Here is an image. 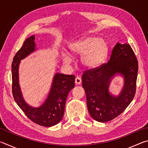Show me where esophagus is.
I'll return each instance as SVG.
<instances>
[{
    "label": "esophagus",
    "mask_w": 148,
    "mask_h": 148,
    "mask_svg": "<svg viewBox=\"0 0 148 148\" xmlns=\"http://www.w3.org/2000/svg\"><path fill=\"white\" fill-rule=\"evenodd\" d=\"M75 83L76 84H81L82 83V79L79 77H76V79H75Z\"/></svg>",
    "instance_id": "34e87169"
}]
</instances>
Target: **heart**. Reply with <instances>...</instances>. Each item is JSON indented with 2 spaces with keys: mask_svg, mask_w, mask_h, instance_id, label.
Segmentation results:
<instances>
[{
  "mask_svg": "<svg viewBox=\"0 0 148 148\" xmlns=\"http://www.w3.org/2000/svg\"><path fill=\"white\" fill-rule=\"evenodd\" d=\"M72 53L82 55V62L89 69H95L101 65L106 59L108 47L106 42L99 37H85L74 42L70 46ZM66 62L71 61V57L64 56Z\"/></svg>",
  "mask_w": 148,
  "mask_h": 148,
  "instance_id": "heart-1",
  "label": "heart"
}]
</instances>
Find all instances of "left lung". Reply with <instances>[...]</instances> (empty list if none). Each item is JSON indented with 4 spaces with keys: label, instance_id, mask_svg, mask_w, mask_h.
<instances>
[{
    "label": "left lung",
    "instance_id": "1",
    "mask_svg": "<svg viewBox=\"0 0 148 148\" xmlns=\"http://www.w3.org/2000/svg\"><path fill=\"white\" fill-rule=\"evenodd\" d=\"M138 70V60L131 46L117 43L106 63L84 72L82 86L86 94L87 109L92 118L107 122L125 111L136 93ZM117 73L124 75L125 85L121 94L114 97L109 93L108 87L111 77Z\"/></svg>",
    "mask_w": 148,
    "mask_h": 148
}]
</instances>
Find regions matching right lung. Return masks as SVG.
<instances>
[{
    "instance_id": "right-lung-1",
    "label": "right lung",
    "mask_w": 148,
    "mask_h": 148,
    "mask_svg": "<svg viewBox=\"0 0 148 148\" xmlns=\"http://www.w3.org/2000/svg\"><path fill=\"white\" fill-rule=\"evenodd\" d=\"M34 38V36L27 38L14 57L12 64V94L17 104L30 120L41 126L49 127L58 123L63 117L67 96L75 86V76L56 74L51 91L44 104L38 108L27 105L23 101L19 86L18 67L20 60L35 50Z\"/></svg>"
}]
</instances>
